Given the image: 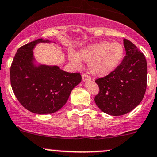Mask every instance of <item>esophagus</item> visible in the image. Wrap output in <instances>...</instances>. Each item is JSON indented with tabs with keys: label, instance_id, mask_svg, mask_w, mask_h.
Here are the masks:
<instances>
[{
	"label": "esophagus",
	"instance_id": "34e87169",
	"mask_svg": "<svg viewBox=\"0 0 157 157\" xmlns=\"http://www.w3.org/2000/svg\"><path fill=\"white\" fill-rule=\"evenodd\" d=\"M82 81H83V82H86V81L91 80V78H90L89 75H87V74H83L82 76Z\"/></svg>",
	"mask_w": 157,
	"mask_h": 157
}]
</instances>
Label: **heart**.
Here are the masks:
<instances>
[{"mask_svg":"<svg viewBox=\"0 0 157 157\" xmlns=\"http://www.w3.org/2000/svg\"><path fill=\"white\" fill-rule=\"evenodd\" d=\"M125 48L121 43L114 41H101L83 48L77 54L70 55V60L79 66L81 60L88 63L92 75L104 77L113 72L122 61Z\"/></svg>","mask_w":157,"mask_h":157,"instance_id":"heart-1","label":"heart"}]
</instances>
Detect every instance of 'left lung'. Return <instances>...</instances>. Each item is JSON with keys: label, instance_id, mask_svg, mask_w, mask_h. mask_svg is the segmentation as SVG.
I'll list each match as a JSON object with an SVG mask.
<instances>
[{"label": "left lung", "instance_id": "1", "mask_svg": "<svg viewBox=\"0 0 157 157\" xmlns=\"http://www.w3.org/2000/svg\"><path fill=\"white\" fill-rule=\"evenodd\" d=\"M126 55L113 72L95 81L100 91L94 98L101 110L110 116L131 112L141 102L147 88V66L144 55L124 38Z\"/></svg>", "mask_w": 157, "mask_h": 157}]
</instances>
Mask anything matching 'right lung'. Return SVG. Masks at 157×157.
<instances>
[{
	"instance_id": "add662e5",
	"label": "right lung",
	"mask_w": 157,
	"mask_h": 157,
	"mask_svg": "<svg viewBox=\"0 0 157 157\" xmlns=\"http://www.w3.org/2000/svg\"><path fill=\"white\" fill-rule=\"evenodd\" d=\"M39 38L17 51L10 71L12 89L19 103L36 114L54 113L67 102L71 91L82 81L80 73H70L57 66L35 64L33 50Z\"/></svg>"
}]
</instances>
